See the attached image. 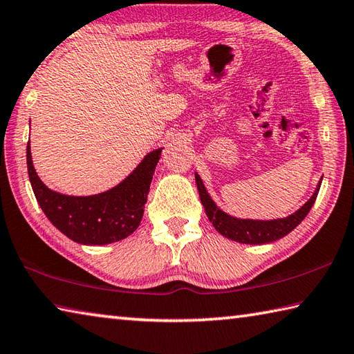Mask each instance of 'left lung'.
Returning a JSON list of instances; mask_svg holds the SVG:
<instances>
[{
  "label": "left lung",
  "mask_w": 354,
  "mask_h": 354,
  "mask_svg": "<svg viewBox=\"0 0 354 354\" xmlns=\"http://www.w3.org/2000/svg\"><path fill=\"white\" fill-rule=\"evenodd\" d=\"M195 181L205 215H207L209 221L214 224V227L226 239L244 244L272 243L292 232L305 220L308 212L311 210L317 198L320 184H322V179H320L311 198L294 214L285 218H275V220H250V218H236L226 214V212L218 207L214 199L207 194V189H205L203 179L199 178L198 173H195Z\"/></svg>",
  "instance_id": "8db88e82"
}]
</instances>
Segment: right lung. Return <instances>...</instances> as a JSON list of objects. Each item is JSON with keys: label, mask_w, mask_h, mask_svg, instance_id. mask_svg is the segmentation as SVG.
Instances as JSON below:
<instances>
[{"label": "right lung", "mask_w": 354, "mask_h": 354, "mask_svg": "<svg viewBox=\"0 0 354 354\" xmlns=\"http://www.w3.org/2000/svg\"><path fill=\"white\" fill-rule=\"evenodd\" d=\"M160 151L162 149L147 153L136 169L113 189L88 196L50 190L37 175L29 142L26 159L32 190L48 220L75 243L102 246L124 240L139 227Z\"/></svg>", "instance_id": "right-lung-1"}]
</instances>
